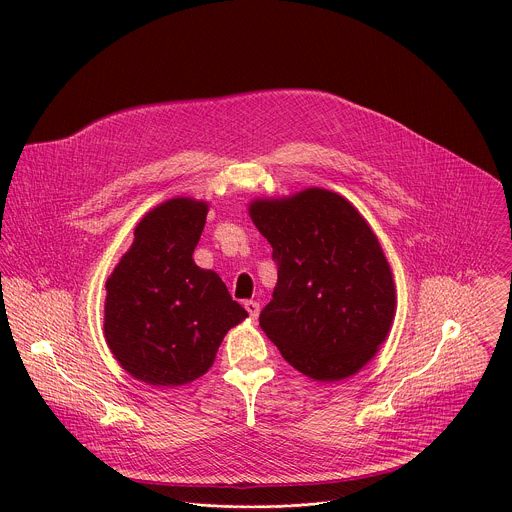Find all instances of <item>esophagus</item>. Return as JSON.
I'll list each match as a JSON object with an SVG mask.
<instances>
[{
  "instance_id": "obj_1",
  "label": "esophagus",
  "mask_w": 512,
  "mask_h": 512,
  "mask_svg": "<svg viewBox=\"0 0 512 512\" xmlns=\"http://www.w3.org/2000/svg\"><path fill=\"white\" fill-rule=\"evenodd\" d=\"M245 309L249 313L251 319H257L259 317V311H261V305L257 301H245Z\"/></svg>"
}]
</instances>
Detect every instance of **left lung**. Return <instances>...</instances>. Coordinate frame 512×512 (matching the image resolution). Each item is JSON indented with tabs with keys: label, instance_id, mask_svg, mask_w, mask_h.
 <instances>
[{
	"label": "left lung",
	"instance_id": "left-lung-1",
	"mask_svg": "<svg viewBox=\"0 0 512 512\" xmlns=\"http://www.w3.org/2000/svg\"><path fill=\"white\" fill-rule=\"evenodd\" d=\"M249 217L277 263L273 301L259 315L265 335L309 379L359 373L397 311L391 265L365 217L321 187L253 199Z\"/></svg>",
	"mask_w": 512,
	"mask_h": 512
}]
</instances>
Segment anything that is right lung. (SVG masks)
Returning <instances> with one entry per match:
<instances>
[{
  "mask_svg": "<svg viewBox=\"0 0 512 512\" xmlns=\"http://www.w3.org/2000/svg\"><path fill=\"white\" fill-rule=\"evenodd\" d=\"M207 211L209 203L193 197H173L147 211L105 281V343L147 385L199 379L227 331L249 317L221 277L193 261Z\"/></svg>",
  "mask_w": 512,
  "mask_h": 512,
  "instance_id": "right-lung-1",
  "label": "right lung"
}]
</instances>
